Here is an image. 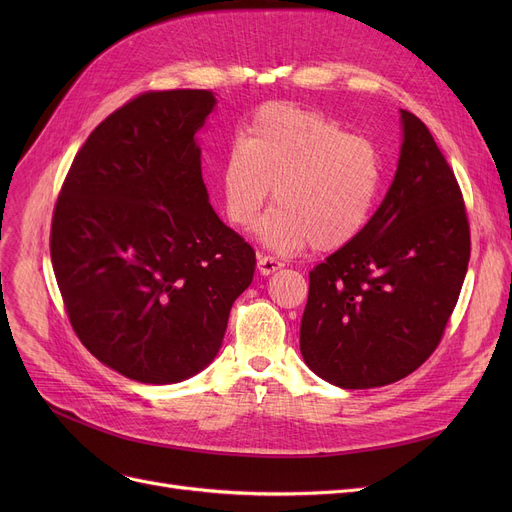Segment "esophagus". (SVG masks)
<instances>
[{
  "mask_svg": "<svg viewBox=\"0 0 512 512\" xmlns=\"http://www.w3.org/2000/svg\"><path fill=\"white\" fill-rule=\"evenodd\" d=\"M282 265H284V263H282L280 259L270 257V255H259V257H257V270H259L263 276H270V274L278 272Z\"/></svg>",
  "mask_w": 512,
  "mask_h": 512,
  "instance_id": "34e87169",
  "label": "esophagus"
}]
</instances>
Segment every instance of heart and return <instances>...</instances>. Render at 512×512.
Masks as SVG:
<instances>
[{
	"mask_svg": "<svg viewBox=\"0 0 512 512\" xmlns=\"http://www.w3.org/2000/svg\"><path fill=\"white\" fill-rule=\"evenodd\" d=\"M274 186L278 201L257 224L267 247L288 253L307 245L338 251L371 222L382 188V157L338 120L288 103L251 116L220 164V195L232 226H253Z\"/></svg>",
	"mask_w": 512,
	"mask_h": 512,
	"instance_id": "b5f03b06",
	"label": "heart"
}]
</instances>
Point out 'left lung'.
<instances>
[{"label": "left lung", "mask_w": 512, "mask_h": 512, "mask_svg": "<svg viewBox=\"0 0 512 512\" xmlns=\"http://www.w3.org/2000/svg\"><path fill=\"white\" fill-rule=\"evenodd\" d=\"M402 147L365 232L309 272L301 353L348 390L407 378L432 355L471 255L461 186L432 132L400 110Z\"/></svg>", "instance_id": "8db88e82"}]
</instances>
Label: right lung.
Masks as SVG:
<instances>
[{
    "mask_svg": "<svg viewBox=\"0 0 512 512\" xmlns=\"http://www.w3.org/2000/svg\"><path fill=\"white\" fill-rule=\"evenodd\" d=\"M213 91H147L78 149L49 251L72 330L124 378L176 384L218 355L255 251L209 205L195 134Z\"/></svg>",
    "mask_w": 512,
    "mask_h": 512,
    "instance_id": "add662e5",
    "label": "right lung"
}]
</instances>
